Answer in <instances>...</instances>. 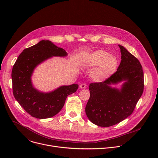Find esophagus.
I'll use <instances>...</instances> for the list:
<instances>
[{
    "instance_id": "obj_1",
    "label": "esophagus",
    "mask_w": 158,
    "mask_h": 158,
    "mask_svg": "<svg viewBox=\"0 0 158 158\" xmlns=\"http://www.w3.org/2000/svg\"><path fill=\"white\" fill-rule=\"evenodd\" d=\"M86 87H87V85H86V84H84V83L81 84L80 85V86H79V87H80L81 89H85Z\"/></svg>"
}]
</instances>
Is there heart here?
I'll list each match as a JSON object with an SVG mask.
<instances>
[{"mask_svg": "<svg viewBox=\"0 0 158 158\" xmlns=\"http://www.w3.org/2000/svg\"><path fill=\"white\" fill-rule=\"evenodd\" d=\"M118 59L103 50H98L87 55L82 61L84 67L93 69L91 79L97 82H103L113 75L118 65Z\"/></svg>", "mask_w": 158, "mask_h": 158, "instance_id": "1", "label": "heart"}]
</instances>
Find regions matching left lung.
<instances>
[{"label": "left lung", "instance_id": "8db88e82", "mask_svg": "<svg viewBox=\"0 0 158 158\" xmlns=\"http://www.w3.org/2000/svg\"><path fill=\"white\" fill-rule=\"evenodd\" d=\"M121 61L117 71L101 82L90 84V98L85 114L93 124L101 127L115 125L129 117L141 97L144 90L143 67L123 46L118 45ZM123 82L118 89L112 87Z\"/></svg>", "mask_w": 158, "mask_h": 158}]
</instances>
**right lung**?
I'll return each mask as SVG.
<instances>
[{"label":"right lung","mask_w":158,"mask_h":158,"mask_svg":"<svg viewBox=\"0 0 158 158\" xmlns=\"http://www.w3.org/2000/svg\"><path fill=\"white\" fill-rule=\"evenodd\" d=\"M67 56L64 49L48 40H40L19 56L12 71L13 94L19 104L32 117L42 119L54 116L62 109L67 97L78 89L79 85L73 84L44 93L32 84V74L39 64L52 57Z\"/></svg>","instance_id":"add662e5"}]
</instances>
